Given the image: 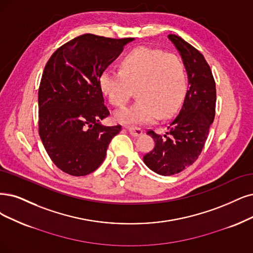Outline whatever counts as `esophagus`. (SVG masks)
<instances>
[{"label": "esophagus", "mask_w": 253, "mask_h": 253, "mask_svg": "<svg viewBox=\"0 0 253 253\" xmlns=\"http://www.w3.org/2000/svg\"><path fill=\"white\" fill-rule=\"evenodd\" d=\"M125 128H126L127 131L133 136H139V135L143 134V130L141 128H138V127L131 126V127H125Z\"/></svg>", "instance_id": "1"}]
</instances>
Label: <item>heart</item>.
<instances>
[{
    "instance_id": "heart-1",
    "label": "heart",
    "mask_w": 253,
    "mask_h": 253,
    "mask_svg": "<svg viewBox=\"0 0 253 253\" xmlns=\"http://www.w3.org/2000/svg\"><path fill=\"white\" fill-rule=\"evenodd\" d=\"M120 67L121 71L104 70L99 79L102 92L116 107L125 106L137 88L135 104L116 112L119 123L147 124L172 118L179 110L188 85L176 55L138 46L122 58Z\"/></svg>"
}]
</instances>
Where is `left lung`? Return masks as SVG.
<instances>
[{
	"label": "left lung",
	"mask_w": 253,
	"mask_h": 253,
	"mask_svg": "<svg viewBox=\"0 0 253 253\" xmlns=\"http://www.w3.org/2000/svg\"><path fill=\"white\" fill-rule=\"evenodd\" d=\"M168 39L181 56L189 89L168 132L164 135L152 130L147 132L154 139L155 147L144 156V163L163 176L179 173L196 162L209 136L216 108V83L203 55L179 36L170 34Z\"/></svg>",
	"instance_id": "obj_1"
}]
</instances>
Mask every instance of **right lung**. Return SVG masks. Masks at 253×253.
Listing matches in <instances>:
<instances>
[{
	"label": "right lung",
	"mask_w": 253,
	"mask_h": 253,
	"mask_svg": "<svg viewBox=\"0 0 253 253\" xmlns=\"http://www.w3.org/2000/svg\"><path fill=\"white\" fill-rule=\"evenodd\" d=\"M134 39L83 34L61 45L46 62L39 89V131L52 162L64 173L85 176L100 167L121 126L109 116L99 79Z\"/></svg>",
	"instance_id": "obj_1"
}]
</instances>
